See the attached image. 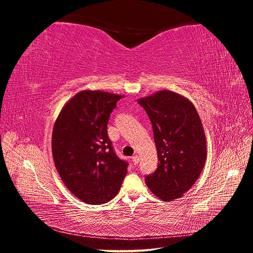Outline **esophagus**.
<instances>
[{"instance_id": "esophagus-1", "label": "esophagus", "mask_w": 253, "mask_h": 253, "mask_svg": "<svg viewBox=\"0 0 253 253\" xmlns=\"http://www.w3.org/2000/svg\"><path fill=\"white\" fill-rule=\"evenodd\" d=\"M132 160H133V164L135 165V166H137L138 165V163H139V156L138 155H134L133 157H132Z\"/></svg>"}]
</instances>
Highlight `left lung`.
<instances>
[{"label":"left lung","mask_w":253,"mask_h":253,"mask_svg":"<svg viewBox=\"0 0 253 253\" xmlns=\"http://www.w3.org/2000/svg\"><path fill=\"white\" fill-rule=\"evenodd\" d=\"M152 122L158 167L145 177L158 198L171 202L192 187L204 169L207 141L200 115L189 99L163 89L138 99Z\"/></svg>","instance_id":"1"}]
</instances>
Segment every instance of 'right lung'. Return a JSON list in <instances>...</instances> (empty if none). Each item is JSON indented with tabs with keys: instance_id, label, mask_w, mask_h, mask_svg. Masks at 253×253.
I'll return each instance as SVG.
<instances>
[{
	"instance_id": "1",
	"label": "right lung",
	"mask_w": 253,
	"mask_h": 253,
	"mask_svg": "<svg viewBox=\"0 0 253 253\" xmlns=\"http://www.w3.org/2000/svg\"><path fill=\"white\" fill-rule=\"evenodd\" d=\"M124 96L84 89L68 100L53 126L51 152L66 188L88 205L110 202L119 192L127 163L108 136L112 111Z\"/></svg>"
}]
</instances>
